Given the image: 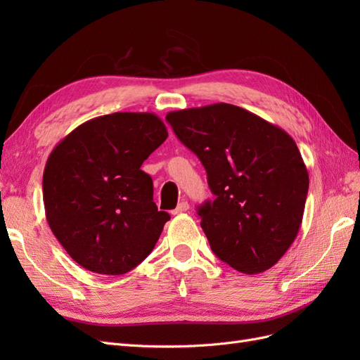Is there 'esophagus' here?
<instances>
[{"mask_svg": "<svg viewBox=\"0 0 360 360\" xmlns=\"http://www.w3.org/2000/svg\"><path fill=\"white\" fill-rule=\"evenodd\" d=\"M188 210H189V202H188V201H181V202L177 205V209L172 210V214H181V213L188 212Z\"/></svg>", "mask_w": 360, "mask_h": 360, "instance_id": "obj_1", "label": "esophagus"}]
</instances>
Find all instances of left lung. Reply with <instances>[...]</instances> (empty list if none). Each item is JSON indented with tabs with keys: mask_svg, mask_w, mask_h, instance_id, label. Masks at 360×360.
Returning a JSON list of instances; mask_svg holds the SVG:
<instances>
[{
	"mask_svg": "<svg viewBox=\"0 0 360 360\" xmlns=\"http://www.w3.org/2000/svg\"><path fill=\"white\" fill-rule=\"evenodd\" d=\"M167 122L207 171L214 200L198 214L214 255L248 275L275 266L299 233L309 188L294 139L230 103L172 111Z\"/></svg>",
	"mask_w": 360,
	"mask_h": 360,
	"instance_id": "1",
	"label": "left lung"
}]
</instances>
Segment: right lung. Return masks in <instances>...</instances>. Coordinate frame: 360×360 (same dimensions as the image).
I'll return each mask as SVG.
<instances>
[{"mask_svg":"<svg viewBox=\"0 0 360 360\" xmlns=\"http://www.w3.org/2000/svg\"><path fill=\"white\" fill-rule=\"evenodd\" d=\"M151 112H114L82 123L52 150L43 204L53 236L84 269L123 275L153 250L167 212L153 201L143 162L167 139Z\"/></svg>","mask_w":360,"mask_h":360,"instance_id":"obj_1","label":"right lung"}]
</instances>
